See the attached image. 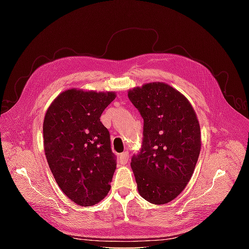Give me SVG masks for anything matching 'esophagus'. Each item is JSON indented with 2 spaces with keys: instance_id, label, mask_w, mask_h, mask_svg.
I'll return each instance as SVG.
<instances>
[{
  "instance_id": "1",
  "label": "esophagus",
  "mask_w": 249,
  "mask_h": 249,
  "mask_svg": "<svg viewBox=\"0 0 249 249\" xmlns=\"http://www.w3.org/2000/svg\"><path fill=\"white\" fill-rule=\"evenodd\" d=\"M119 162L122 164H126L129 162V154L127 153H123L119 155Z\"/></svg>"
}]
</instances>
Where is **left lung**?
<instances>
[{
    "mask_svg": "<svg viewBox=\"0 0 249 249\" xmlns=\"http://www.w3.org/2000/svg\"><path fill=\"white\" fill-rule=\"evenodd\" d=\"M143 118V141L131 167L139 194L155 205L175 199L189 182L200 152L198 119L185 95L154 82L127 92Z\"/></svg>",
    "mask_w": 249,
    "mask_h": 249,
    "instance_id": "8db88e82",
    "label": "left lung"
}]
</instances>
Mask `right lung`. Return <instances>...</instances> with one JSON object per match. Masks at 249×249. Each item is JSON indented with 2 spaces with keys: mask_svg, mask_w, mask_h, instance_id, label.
Wrapping results in <instances>:
<instances>
[{
  "mask_svg": "<svg viewBox=\"0 0 249 249\" xmlns=\"http://www.w3.org/2000/svg\"><path fill=\"white\" fill-rule=\"evenodd\" d=\"M115 92L69 89L48 108L43 147L51 171L67 197L83 207L107 196L116 169L110 134L101 115Z\"/></svg>",
  "mask_w": 249,
  "mask_h": 249,
  "instance_id": "right-lung-1",
  "label": "right lung"
}]
</instances>
